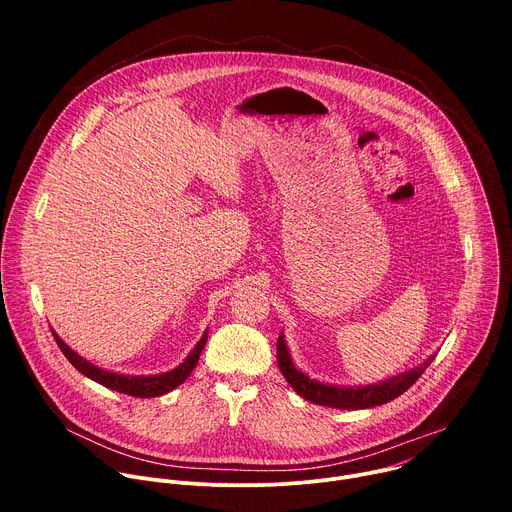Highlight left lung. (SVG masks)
<instances>
[{"label":"left lung","mask_w":512,"mask_h":512,"mask_svg":"<svg viewBox=\"0 0 512 512\" xmlns=\"http://www.w3.org/2000/svg\"><path fill=\"white\" fill-rule=\"evenodd\" d=\"M433 358L435 354L429 356L423 364H419V367L375 385H360V387L328 385V383L310 379L306 373L298 371L294 360L289 356V348L285 344L283 332L277 338V364H279L281 375L291 385V389L306 401H312L324 407H336V409H369V407H377L397 399L423 375V371L429 367Z\"/></svg>","instance_id":"1"}]
</instances>
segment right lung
<instances>
[{
  "mask_svg": "<svg viewBox=\"0 0 512 512\" xmlns=\"http://www.w3.org/2000/svg\"><path fill=\"white\" fill-rule=\"evenodd\" d=\"M50 330H52V336H54L56 344L60 346L62 354L68 358V362L79 373H83L85 377H89L91 381H95V383H99L107 389H113L117 393H125V395H131V397H141V399L166 395V393L174 391L178 385H182L198 364L200 352H202V348L206 344V338H208V330H206L202 334V338L198 340V344L192 348V352L184 358V362H180L176 369H172L168 373H160V375H121V373H113V371H105V369L97 367V364H93L91 360L83 358L79 352L72 350L54 332V328H50Z\"/></svg>",
  "mask_w": 512,
  "mask_h": 512,
  "instance_id": "obj_1",
  "label": "right lung"
}]
</instances>
